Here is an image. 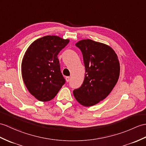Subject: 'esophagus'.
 Listing matches in <instances>:
<instances>
[{"label":"esophagus","instance_id":"34e87169","mask_svg":"<svg viewBox=\"0 0 146 146\" xmlns=\"http://www.w3.org/2000/svg\"><path fill=\"white\" fill-rule=\"evenodd\" d=\"M65 80H66V82H69L70 80V76H66V77L65 78Z\"/></svg>","mask_w":146,"mask_h":146}]
</instances>
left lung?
<instances>
[{
	"mask_svg": "<svg viewBox=\"0 0 146 146\" xmlns=\"http://www.w3.org/2000/svg\"><path fill=\"white\" fill-rule=\"evenodd\" d=\"M76 46L82 52L86 73L83 84L73 91V95L83 106H94L109 95L116 84L120 73L119 60L106 44L84 39Z\"/></svg>",
	"mask_w": 146,
	"mask_h": 146,
	"instance_id": "1",
	"label": "left lung"
}]
</instances>
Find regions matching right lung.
Here are the masks:
<instances>
[{
  "label": "right lung",
  "instance_id": "add662e5",
  "mask_svg": "<svg viewBox=\"0 0 146 146\" xmlns=\"http://www.w3.org/2000/svg\"><path fill=\"white\" fill-rule=\"evenodd\" d=\"M69 42L46 35L35 40L26 50L21 65L22 78L30 93L38 101L52 100L65 84L57 56Z\"/></svg>",
  "mask_w": 146,
  "mask_h": 146
}]
</instances>
